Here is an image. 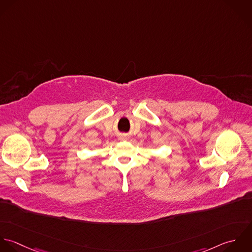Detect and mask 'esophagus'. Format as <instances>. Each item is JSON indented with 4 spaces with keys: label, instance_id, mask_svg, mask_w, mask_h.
Segmentation results:
<instances>
[{
    "label": "esophagus",
    "instance_id": "esophagus-1",
    "mask_svg": "<svg viewBox=\"0 0 252 252\" xmlns=\"http://www.w3.org/2000/svg\"><path fill=\"white\" fill-rule=\"evenodd\" d=\"M127 138H128V137H127L126 135H123V136H122V139H123V140H125V139H127Z\"/></svg>",
    "mask_w": 252,
    "mask_h": 252
}]
</instances>
